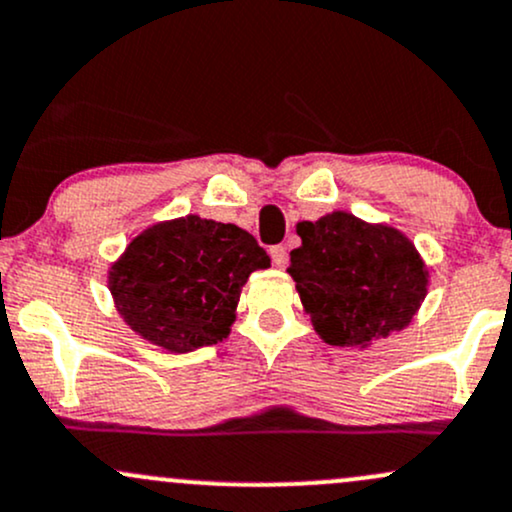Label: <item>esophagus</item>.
<instances>
[{"label":"esophagus","instance_id":"34e87169","mask_svg":"<svg viewBox=\"0 0 512 512\" xmlns=\"http://www.w3.org/2000/svg\"><path fill=\"white\" fill-rule=\"evenodd\" d=\"M269 255H272V262L277 267H286V262H289V252H286L284 245H274L272 250H269Z\"/></svg>","mask_w":512,"mask_h":512}]
</instances>
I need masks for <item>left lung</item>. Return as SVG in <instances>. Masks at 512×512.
Masks as SVG:
<instances>
[{"label": "left lung", "mask_w": 512, "mask_h": 512, "mask_svg": "<svg viewBox=\"0 0 512 512\" xmlns=\"http://www.w3.org/2000/svg\"><path fill=\"white\" fill-rule=\"evenodd\" d=\"M296 233L289 274L325 342L369 347L411 323L428 294V269L406 235L345 211L303 221Z\"/></svg>", "instance_id": "obj_1"}]
</instances>
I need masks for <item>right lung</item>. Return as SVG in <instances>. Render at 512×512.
<instances>
[{
  "mask_svg": "<svg viewBox=\"0 0 512 512\" xmlns=\"http://www.w3.org/2000/svg\"><path fill=\"white\" fill-rule=\"evenodd\" d=\"M267 267L247 230L184 216L133 238L109 269V289L131 330L182 355L226 338L247 277Z\"/></svg>",
  "mask_w": 512,
  "mask_h": 512,
  "instance_id": "add662e5",
  "label": "right lung"
}]
</instances>
